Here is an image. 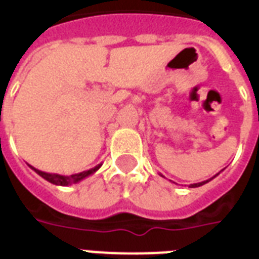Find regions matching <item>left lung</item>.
I'll list each match as a JSON object with an SVG mask.
<instances>
[{"label":"left lung","mask_w":259,"mask_h":259,"mask_svg":"<svg viewBox=\"0 0 259 259\" xmlns=\"http://www.w3.org/2000/svg\"><path fill=\"white\" fill-rule=\"evenodd\" d=\"M219 173H221V172H219ZM219 173H217V175H215V176H212V177H211V179H208V180L200 181V183H195V184H191V185H189V187H191V188H196V187H200V185L207 184V183H208V181H211V180H212V179H215V177H217L218 175H219ZM161 176H162V175H161Z\"/></svg>","instance_id":"obj_1"}]
</instances>
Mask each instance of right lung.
Segmentation results:
<instances>
[{"mask_svg": "<svg viewBox=\"0 0 259 259\" xmlns=\"http://www.w3.org/2000/svg\"><path fill=\"white\" fill-rule=\"evenodd\" d=\"M101 165L102 164H99V165L94 166V168H91V169L83 170V172L80 173H75V175H71V176H63V175H58V173H47V172H42V170L36 169V168H33V166H30V165L29 166L34 170V172L37 173V175H40L42 179H46L47 181H50V183H52V184L55 185H63V187H66V185L75 184V183H79V181L84 180L86 177L91 176L93 173L97 172V170L101 168Z\"/></svg>", "mask_w": 259, "mask_h": 259, "instance_id": "obj_1", "label": "right lung"}]
</instances>
